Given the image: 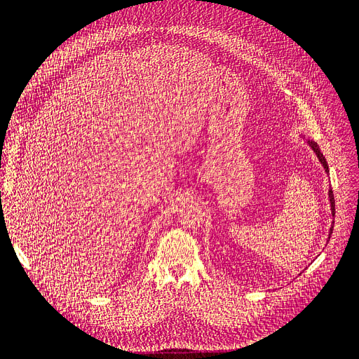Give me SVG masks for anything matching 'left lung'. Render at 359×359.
<instances>
[{
	"label": "left lung",
	"instance_id": "1",
	"mask_svg": "<svg viewBox=\"0 0 359 359\" xmlns=\"http://www.w3.org/2000/svg\"><path fill=\"white\" fill-rule=\"evenodd\" d=\"M309 144H310V147L313 148L314 153H316V156H318L319 161L322 163V166H323L325 172H328V163H327V160H325L323 154L320 153V148L318 147V144H316V142H313V140H309ZM330 202H331V211H332V217H334V215H335V202H334V194H332V190H330ZM332 227H334V223H332L331 229H330V238H331V233H332Z\"/></svg>",
	"mask_w": 359,
	"mask_h": 359
}]
</instances>
